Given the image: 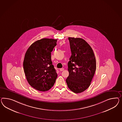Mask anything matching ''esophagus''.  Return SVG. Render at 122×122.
<instances>
[{
	"label": "esophagus",
	"mask_w": 122,
	"mask_h": 122,
	"mask_svg": "<svg viewBox=\"0 0 122 122\" xmlns=\"http://www.w3.org/2000/svg\"><path fill=\"white\" fill-rule=\"evenodd\" d=\"M64 70V69L63 68H60V71H63Z\"/></svg>",
	"instance_id": "esophagus-1"
}]
</instances>
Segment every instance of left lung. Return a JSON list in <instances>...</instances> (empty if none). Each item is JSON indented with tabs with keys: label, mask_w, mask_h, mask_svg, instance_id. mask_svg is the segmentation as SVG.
Listing matches in <instances>:
<instances>
[{
	"label": "left lung",
	"mask_w": 122,
	"mask_h": 122,
	"mask_svg": "<svg viewBox=\"0 0 122 122\" xmlns=\"http://www.w3.org/2000/svg\"><path fill=\"white\" fill-rule=\"evenodd\" d=\"M71 56L68 63L69 76L66 81L73 92L79 93L89 87L96 68L92 47L81 38L68 37Z\"/></svg>",
	"instance_id": "8db88e82"
}]
</instances>
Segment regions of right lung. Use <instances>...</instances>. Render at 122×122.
<instances>
[{"instance_id": "add662e5", "label": "right lung", "mask_w": 122, "mask_h": 122, "mask_svg": "<svg viewBox=\"0 0 122 122\" xmlns=\"http://www.w3.org/2000/svg\"><path fill=\"white\" fill-rule=\"evenodd\" d=\"M57 40L44 38L33 43L26 51L23 60L26 80L34 88L41 92L48 91L57 77L51 60V52Z\"/></svg>"}]
</instances>
